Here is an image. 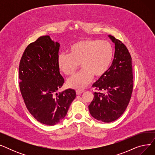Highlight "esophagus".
<instances>
[{"label": "esophagus", "mask_w": 155, "mask_h": 155, "mask_svg": "<svg viewBox=\"0 0 155 155\" xmlns=\"http://www.w3.org/2000/svg\"><path fill=\"white\" fill-rule=\"evenodd\" d=\"M84 91H82V90H77L76 91V93L77 95H80L81 94H82Z\"/></svg>", "instance_id": "obj_1"}]
</instances>
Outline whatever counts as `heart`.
Returning <instances> with one entry per match:
<instances>
[{
    "label": "heart",
    "mask_w": 155,
    "mask_h": 155,
    "mask_svg": "<svg viewBox=\"0 0 155 155\" xmlns=\"http://www.w3.org/2000/svg\"><path fill=\"white\" fill-rule=\"evenodd\" d=\"M113 56V48L109 42L87 39L73 44L69 48V54H59L57 64L64 75H71L81 63L83 70L67 80L69 87L81 90L91 83L94 76L101 77L106 73Z\"/></svg>",
    "instance_id": "obj_1"
}]
</instances>
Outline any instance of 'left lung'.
I'll use <instances>...</instances> for the list:
<instances>
[{"mask_svg": "<svg viewBox=\"0 0 155 155\" xmlns=\"http://www.w3.org/2000/svg\"><path fill=\"white\" fill-rule=\"evenodd\" d=\"M108 36L115 45L114 60L106 73L92 85L105 93L94 92V98L88 105L91 116L104 123L114 121L123 114L133 88L132 58L127 48L114 36Z\"/></svg>", "mask_w": 155, "mask_h": 155, "instance_id": "8db88e82", "label": "left lung"}]
</instances>
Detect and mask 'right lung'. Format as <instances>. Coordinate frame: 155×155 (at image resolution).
I'll return each mask as SVG.
<instances>
[{"instance_id": "add662e5", "label": "right lung", "mask_w": 155, "mask_h": 155, "mask_svg": "<svg viewBox=\"0 0 155 155\" xmlns=\"http://www.w3.org/2000/svg\"><path fill=\"white\" fill-rule=\"evenodd\" d=\"M60 43L50 36L40 37L27 46L19 67L20 91L27 109L48 126L63 120L76 97L71 88L56 93L64 82L57 64Z\"/></svg>"}]
</instances>
